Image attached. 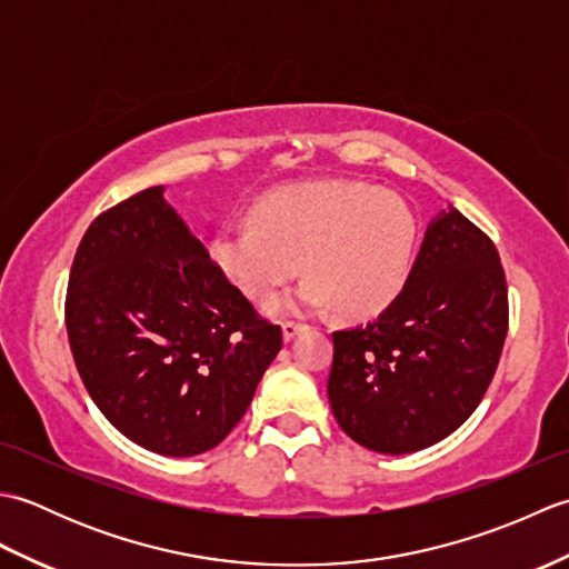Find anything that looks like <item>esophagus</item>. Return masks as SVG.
I'll use <instances>...</instances> for the list:
<instances>
[{"instance_id":"1","label":"esophagus","mask_w":569,"mask_h":569,"mask_svg":"<svg viewBox=\"0 0 569 569\" xmlns=\"http://www.w3.org/2000/svg\"><path fill=\"white\" fill-rule=\"evenodd\" d=\"M306 328H308V325L298 322V320H286V322H283V340H286V342L293 340V337L303 332Z\"/></svg>"}]
</instances>
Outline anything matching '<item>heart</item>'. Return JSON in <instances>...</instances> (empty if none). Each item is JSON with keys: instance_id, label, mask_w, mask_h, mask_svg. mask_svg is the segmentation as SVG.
Masks as SVG:
<instances>
[{"instance_id": "obj_1", "label": "heart", "mask_w": 569, "mask_h": 569, "mask_svg": "<svg viewBox=\"0 0 569 569\" xmlns=\"http://www.w3.org/2000/svg\"><path fill=\"white\" fill-rule=\"evenodd\" d=\"M418 244V220L396 192L355 180H316L278 188L212 239V257L257 303L293 281L303 261L310 276L281 308H335L369 318L403 291Z\"/></svg>"}]
</instances>
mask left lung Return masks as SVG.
<instances>
[{"instance_id": "1", "label": "left lung", "mask_w": 569, "mask_h": 569, "mask_svg": "<svg viewBox=\"0 0 569 569\" xmlns=\"http://www.w3.org/2000/svg\"><path fill=\"white\" fill-rule=\"evenodd\" d=\"M506 332L509 286L497 247L459 210L442 212L393 303L332 332V413L373 452L426 450L475 413Z\"/></svg>"}]
</instances>
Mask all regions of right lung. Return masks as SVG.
Instances as JSON below:
<instances>
[{
    "label": "right lung",
    "mask_w": 569,
    "mask_h": 569,
    "mask_svg": "<svg viewBox=\"0 0 569 569\" xmlns=\"http://www.w3.org/2000/svg\"><path fill=\"white\" fill-rule=\"evenodd\" d=\"M66 328L94 406L166 457L220 445L283 347L281 328L229 283L161 186L100 212L82 234Z\"/></svg>",
    "instance_id": "add662e5"
}]
</instances>
